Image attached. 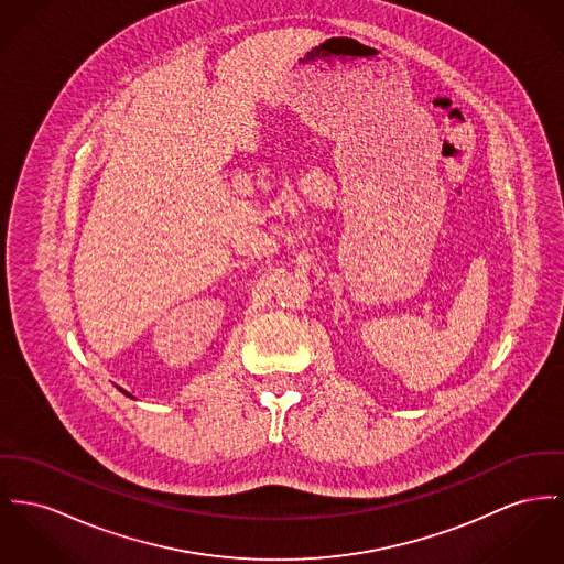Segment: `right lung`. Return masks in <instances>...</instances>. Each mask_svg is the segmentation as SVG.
I'll list each match as a JSON object with an SVG mask.
<instances>
[{"label":"right lung","mask_w":564,"mask_h":564,"mask_svg":"<svg viewBox=\"0 0 564 564\" xmlns=\"http://www.w3.org/2000/svg\"><path fill=\"white\" fill-rule=\"evenodd\" d=\"M121 391H123V389H121ZM123 393H126V391H123ZM126 395H130V393H126Z\"/></svg>","instance_id":"add662e5"}]
</instances>
